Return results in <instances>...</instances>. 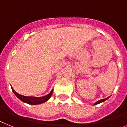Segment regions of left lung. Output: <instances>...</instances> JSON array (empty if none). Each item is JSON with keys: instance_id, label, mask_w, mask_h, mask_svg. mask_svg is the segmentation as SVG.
Instances as JSON below:
<instances>
[{"instance_id": "8db88e82", "label": "left lung", "mask_w": 127, "mask_h": 127, "mask_svg": "<svg viewBox=\"0 0 127 127\" xmlns=\"http://www.w3.org/2000/svg\"><path fill=\"white\" fill-rule=\"evenodd\" d=\"M109 97H107V98H104V99H101V100H98V101H97V102H95V103H94V105H97V104H100V103H102V102H103L105 101V100H107V99H108V98H109Z\"/></svg>"}]
</instances>
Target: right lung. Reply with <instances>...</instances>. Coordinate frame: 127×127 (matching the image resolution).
<instances>
[{
  "label": "right lung",
  "mask_w": 127,
  "mask_h": 127,
  "mask_svg": "<svg viewBox=\"0 0 127 127\" xmlns=\"http://www.w3.org/2000/svg\"><path fill=\"white\" fill-rule=\"evenodd\" d=\"M11 89L13 90V93L14 95L22 102L27 104H31V105H37V104H42V103L47 102L48 100L50 99V97H51V95L53 92V89L51 91V92L48 95L43 96V97H27V96H24V95H20V94H18L17 92H16L13 87H11Z\"/></svg>",
  "instance_id": "obj_1"
}]
</instances>
